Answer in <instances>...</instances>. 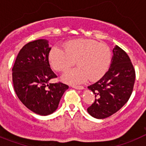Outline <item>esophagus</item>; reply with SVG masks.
<instances>
[{"label":"esophagus","instance_id":"obj_1","mask_svg":"<svg viewBox=\"0 0 146 146\" xmlns=\"http://www.w3.org/2000/svg\"><path fill=\"white\" fill-rule=\"evenodd\" d=\"M72 88L77 89V90H82V89H84V87L83 86H76V85H72Z\"/></svg>","mask_w":146,"mask_h":146}]
</instances>
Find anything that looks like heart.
Instances as JSON below:
<instances>
[{"mask_svg":"<svg viewBox=\"0 0 146 146\" xmlns=\"http://www.w3.org/2000/svg\"><path fill=\"white\" fill-rule=\"evenodd\" d=\"M49 62L55 70L61 72L76 64L78 67L66 71L62 80L76 84L100 80L108 70L111 63V49L105 44L91 39H77L64 44V50L53 46Z\"/></svg>","mask_w":146,"mask_h":146,"instance_id":"1","label":"heart"}]
</instances>
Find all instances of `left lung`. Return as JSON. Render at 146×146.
Listing matches in <instances>:
<instances>
[{
  "label": "left lung",
  "instance_id": "8db88e82",
  "mask_svg": "<svg viewBox=\"0 0 146 146\" xmlns=\"http://www.w3.org/2000/svg\"><path fill=\"white\" fill-rule=\"evenodd\" d=\"M111 67L102 78L88 86L95 94V101L88 112L96 119H105L128 101L135 82V70L128 54L119 46L113 50Z\"/></svg>",
  "mask_w": 146,
  "mask_h": 146
}]
</instances>
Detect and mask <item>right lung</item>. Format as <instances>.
I'll return each mask as SVG.
<instances>
[{"label":"right lung","instance_id":"obj_1","mask_svg":"<svg viewBox=\"0 0 146 146\" xmlns=\"http://www.w3.org/2000/svg\"><path fill=\"white\" fill-rule=\"evenodd\" d=\"M48 41L38 39L27 43L18 54L13 67V82L18 99L33 112L46 116L56 111L69 86L49 83L57 76L50 68Z\"/></svg>","mask_w":146,"mask_h":146}]
</instances>
